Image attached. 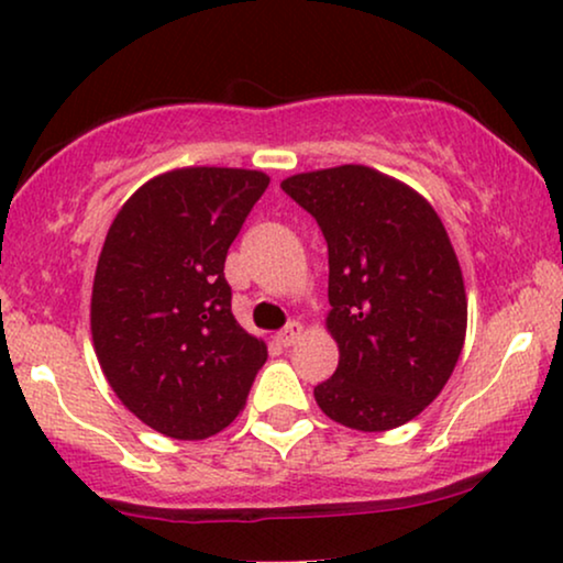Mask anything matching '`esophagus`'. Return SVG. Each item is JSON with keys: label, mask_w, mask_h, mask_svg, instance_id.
<instances>
[{"label": "esophagus", "mask_w": 563, "mask_h": 563, "mask_svg": "<svg viewBox=\"0 0 563 563\" xmlns=\"http://www.w3.org/2000/svg\"><path fill=\"white\" fill-rule=\"evenodd\" d=\"M301 334H303V324L290 321V324H286V329H280V332H277V342H280L283 347H290V344H296L298 340H301Z\"/></svg>", "instance_id": "obj_1"}]
</instances>
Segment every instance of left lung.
Masks as SVG:
<instances>
[{
  "label": "left lung",
  "instance_id": "8db88e82",
  "mask_svg": "<svg viewBox=\"0 0 563 563\" xmlns=\"http://www.w3.org/2000/svg\"><path fill=\"white\" fill-rule=\"evenodd\" d=\"M280 187L329 250L327 332L340 363L313 399L360 432L407 424L443 391L466 340V286L443 221L415 187L365 164L301 172Z\"/></svg>",
  "mask_w": 563,
  "mask_h": 563
}]
</instances>
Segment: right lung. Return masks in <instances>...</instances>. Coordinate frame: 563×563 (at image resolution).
Listing matches in <instances>:
<instances>
[{"instance_id":"add662e5","label":"right lung","mask_w":563,"mask_h":563,"mask_svg":"<svg viewBox=\"0 0 563 563\" xmlns=\"http://www.w3.org/2000/svg\"><path fill=\"white\" fill-rule=\"evenodd\" d=\"M269 177L239 167L162 172L125 200L97 260L89 329L131 415L175 440L236 419L267 344L239 327L223 262Z\"/></svg>"}]
</instances>
